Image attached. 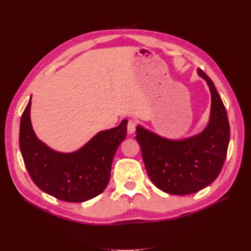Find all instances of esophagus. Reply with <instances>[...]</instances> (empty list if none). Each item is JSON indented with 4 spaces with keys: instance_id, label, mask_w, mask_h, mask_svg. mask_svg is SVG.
Instances as JSON below:
<instances>
[{
    "instance_id": "34e87169",
    "label": "esophagus",
    "mask_w": 251,
    "mask_h": 251,
    "mask_svg": "<svg viewBox=\"0 0 251 251\" xmlns=\"http://www.w3.org/2000/svg\"><path fill=\"white\" fill-rule=\"evenodd\" d=\"M136 130V123L135 121H128V124H127V132L128 135H132Z\"/></svg>"
}]
</instances>
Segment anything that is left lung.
<instances>
[{"label":"left lung","instance_id":"left-lung-1","mask_svg":"<svg viewBox=\"0 0 251 251\" xmlns=\"http://www.w3.org/2000/svg\"><path fill=\"white\" fill-rule=\"evenodd\" d=\"M210 90L211 106L208 124L200 134L184 139H169L137 126L136 139L147 173L153 184L165 193H196L214 182L225 164L230 125L226 110L211 79L197 69Z\"/></svg>","mask_w":251,"mask_h":251}]
</instances>
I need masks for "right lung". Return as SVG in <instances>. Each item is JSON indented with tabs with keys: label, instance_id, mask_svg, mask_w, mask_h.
Segmentation results:
<instances>
[{
	"label": "right lung",
	"instance_id": "obj_1",
	"mask_svg": "<svg viewBox=\"0 0 251 251\" xmlns=\"http://www.w3.org/2000/svg\"><path fill=\"white\" fill-rule=\"evenodd\" d=\"M31 98L21 115L19 147L31 179L45 193L69 202H82L101 194L109 183L114 154L127 135V120L101 130L78 150H52L32 128Z\"/></svg>",
	"mask_w": 251,
	"mask_h": 251
}]
</instances>
